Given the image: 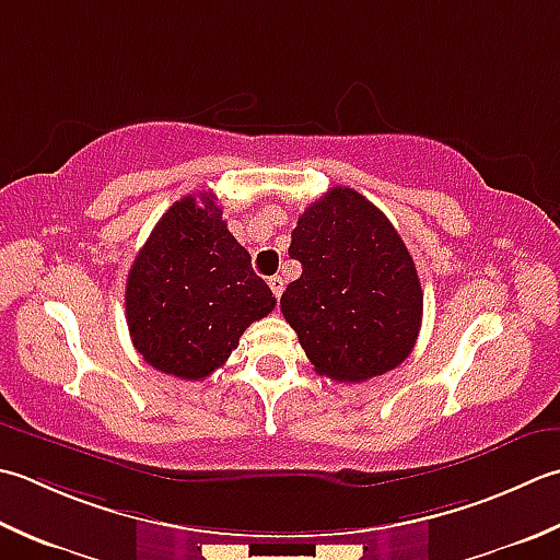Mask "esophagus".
Segmentation results:
<instances>
[{"mask_svg": "<svg viewBox=\"0 0 560 560\" xmlns=\"http://www.w3.org/2000/svg\"><path fill=\"white\" fill-rule=\"evenodd\" d=\"M283 287H287V283H283L281 277H271V279H269V289H271L273 295H277V299L283 293Z\"/></svg>", "mask_w": 560, "mask_h": 560, "instance_id": "esophagus-1", "label": "esophagus"}]
</instances>
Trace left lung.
Wrapping results in <instances>:
<instances>
[{
    "instance_id": "left-lung-1",
    "label": "left lung",
    "mask_w": 560,
    "mask_h": 560,
    "mask_svg": "<svg viewBox=\"0 0 560 560\" xmlns=\"http://www.w3.org/2000/svg\"><path fill=\"white\" fill-rule=\"evenodd\" d=\"M289 255L303 273L281 313L320 376L359 383L400 366L418 342L422 287L398 230L349 186L305 208Z\"/></svg>"
}]
</instances>
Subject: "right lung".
I'll return each instance as SVG.
<instances>
[{
  "mask_svg": "<svg viewBox=\"0 0 560 560\" xmlns=\"http://www.w3.org/2000/svg\"><path fill=\"white\" fill-rule=\"evenodd\" d=\"M277 299L230 235L211 191L184 196L160 218L126 283L133 347L162 374L201 381Z\"/></svg>",
  "mask_w": 560,
  "mask_h": 560,
  "instance_id": "1",
  "label": "right lung"
}]
</instances>
